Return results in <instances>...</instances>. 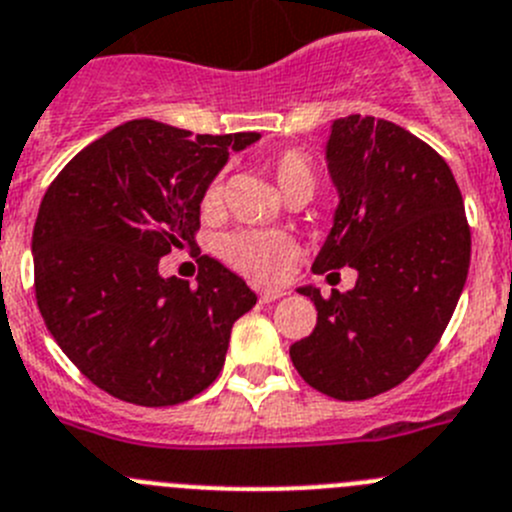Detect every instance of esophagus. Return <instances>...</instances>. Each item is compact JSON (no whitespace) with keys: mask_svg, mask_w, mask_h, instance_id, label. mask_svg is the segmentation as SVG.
Returning <instances> with one entry per match:
<instances>
[{"mask_svg":"<svg viewBox=\"0 0 512 512\" xmlns=\"http://www.w3.org/2000/svg\"><path fill=\"white\" fill-rule=\"evenodd\" d=\"M284 294H287V292H284V289H261L259 299L264 304H269V302H276V299H281V297H284Z\"/></svg>","mask_w":512,"mask_h":512,"instance_id":"obj_1","label":"esophagus"}]
</instances>
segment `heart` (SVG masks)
<instances>
[{"label": "heart", "mask_w": 512, "mask_h": 512, "mask_svg": "<svg viewBox=\"0 0 512 512\" xmlns=\"http://www.w3.org/2000/svg\"><path fill=\"white\" fill-rule=\"evenodd\" d=\"M269 170L279 185L281 195L292 187H314V164L299 149L279 152L269 162ZM223 185L213 180L203 195V210H215L220 203ZM297 246L287 233L279 231H238L220 241V256L236 271L246 274L253 281H274L284 271Z\"/></svg>", "instance_id": "obj_1"}]
</instances>
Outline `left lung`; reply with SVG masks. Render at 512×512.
<instances>
[{"label":"left lung","instance_id":"left-lung-1","mask_svg":"<svg viewBox=\"0 0 512 512\" xmlns=\"http://www.w3.org/2000/svg\"><path fill=\"white\" fill-rule=\"evenodd\" d=\"M327 172L337 190L314 274L358 271L350 292L322 299L312 335L289 348L304 381L337 401L403 383L452 320L470 271V225L449 164L411 131L373 116L330 124Z\"/></svg>","mask_w":512,"mask_h":512}]
</instances>
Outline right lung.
I'll list each match as a JSON object with an SVG mask.
<instances>
[{
	"mask_svg": "<svg viewBox=\"0 0 512 512\" xmlns=\"http://www.w3.org/2000/svg\"><path fill=\"white\" fill-rule=\"evenodd\" d=\"M259 137L126 121L45 192L32 233L37 307L60 350L111 396L175 406L223 370L233 322L256 294L210 256L198 284L164 279L159 259L195 246L205 190L228 154Z\"/></svg>",
	"mask_w": 512,
	"mask_h": 512,
	"instance_id": "right-lung-1",
	"label": "right lung"
}]
</instances>
